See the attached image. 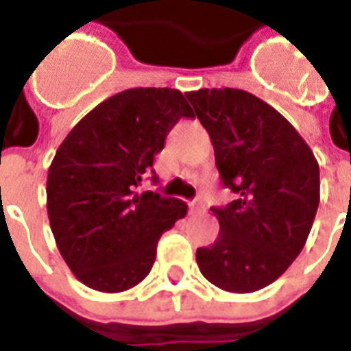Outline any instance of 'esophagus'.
Masks as SVG:
<instances>
[{
  "label": "esophagus",
  "instance_id": "esophagus-1",
  "mask_svg": "<svg viewBox=\"0 0 351 351\" xmlns=\"http://www.w3.org/2000/svg\"><path fill=\"white\" fill-rule=\"evenodd\" d=\"M190 208H191V213H205L206 210L205 201H203V199H193V201L190 203Z\"/></svg>",
  "mask_w": 351,
  "mask_h": 351
}]
</instances>
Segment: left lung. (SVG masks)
I'll return each mask as SVG.
<instances>
[{"mask_svg": "<svg viewBox=\"0 0 351 351\" xmlns=\"http://www.w3.org/2000/svg\"><path fill=\"white\" fill-rule=\"evenodd\" d=\"M186 97L213 141L221 182L235 201L213 213L220 233L197 248L201 274L229 293L280 278L301 254L319 205V165L310 146L269 103L237 88Z\"/></svg>", "mask_w": 351, "mask_h": 351, "instance_id": "8db88e82", "label": "left lung"}]
</instances>
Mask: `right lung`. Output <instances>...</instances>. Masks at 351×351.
<instances>
[{"instance_id": "obj_1", "label": "right lung", "mask_w": 351, "mask_h": 351, "mask_svg": "<svg viewBox=\"0 0 351 351\" xmlns=\"http://www.w3.org/2000/svg\"><path fill=\"white\" fill-rule=\"evenodd\" d=\"M180 118H193L182 92L131 88L92 108L56 150L47 178L50 229L84 286L103 293L137 286L160 237L188 213L180 199L137 191Z\"/></svg>"}]
</instances>
